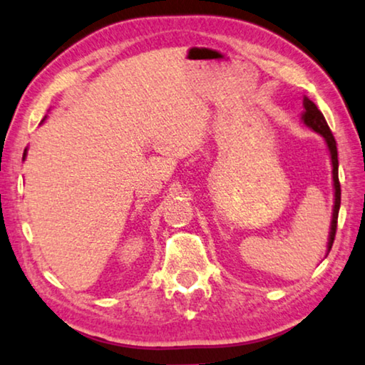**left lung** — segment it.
<instances>
[{
	"label": "left lung",
	"instance_id": "8db88e82",
	"mask_svg": "<svg viewBox=\"0 0 365 365\" xmlns=\"http://www.w3.org/2000/svg\"><path fill=\"white\" fill-rule=\"evenodd\" d=\"M304 114H302V120L307 127H311L312 130L321 133L324 137V140L329 147L331 152V160H332V178H334V212H332V223H331V233H329V243H327V250L331 251L332 243H334L336 238V230H337V217H339V207H341V183H339V160H337V145H336V138L332 135V132L327 125V122L322 115V112L317 109V106L314 102L304 97Z\"/></svg>",
	"mask_w": 365,
	"mask_h": 365
}]
</instances>
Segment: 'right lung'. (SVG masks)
Segmentation results:
<instances>
[{
    "mask_svg": "<svg viewBox=\"0 0 365 365\" xmlns=\"http://www.w3.org/2000/svg\"><path fill=\"white\" fill-rule=\"evenodd\" d=\"M23 157H26V150H24V153H23Z\"/></svg>",
    "mask_w": 365,
    "mask_h": 365,
    "instance_id": "right-lung-1",
    "label": "right lung"
}]
</instances>
